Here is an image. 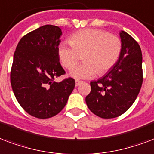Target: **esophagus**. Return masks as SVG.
Wrapping results in <instances>:
<instances>
[{
	"instance_id": "1",
	"label": "esophagus",
	"mask_w": 154,
	"mask_h": 154,
	"mask_svg": "<svg viewBox=\"0 0 154 154\" xmlns=\"http://www.w3.org/2000/svg\"><path fill=\"white\" fill-rule=\"evenodd\" d=\"M81 83H82V81H78V80H77V81H76V82H75V85H76V86H78V85H79Z\"/></svg>"
}]
</instances>
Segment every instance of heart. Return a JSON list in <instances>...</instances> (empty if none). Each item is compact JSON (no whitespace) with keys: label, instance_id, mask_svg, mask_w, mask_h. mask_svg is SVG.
I'll return each mask as SVG.
<instances>
[{"label":"heart","instance_id":"1","mask_svg":"<svg viewBox=\"0 0 154 154\" xmlns=\"http://www.w3.org/2000/svg\"><path fill=\"white\" fill-rule=\"evenodd\" d=\"M69 42H63L58 47L59 60L64 68L72 69L84 54L82 60L85 63L69 72L75 79H90L98 73L105 74L116 65L122 51L120 38L99 29L77 31Z\"/></svg>","mask_w":154,"mask_h":154}]
</instances>
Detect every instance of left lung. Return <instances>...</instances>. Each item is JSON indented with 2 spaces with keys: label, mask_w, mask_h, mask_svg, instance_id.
Returning <instances> with one entry per match:
<instances>
[{
  "label": "left lung",
  "mask_w": 154,
  "mask_h": 154,
  "mask_svg": "<svg viewBox=\"0 0 154 154\" xmlns=\"http://www.w3.org/2000/svg\"><path fill=\"white\" fill-rule=\"evenodd\" d=\"M122 51L112 69L98 81L90 82L85 102L93 113L111 119L126 112L137 98L143 82L142 53L137 42L119 31Z\"/></svg>",
  "instance_id": "1"
}]
</instances>
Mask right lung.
<instances>
[{"label": "right lung", "mask_w": 154, "mask_h": 154, "mask_svg": "<svg viewBox=\"0 0 154 154\" xmlns=\"http://www.w3.org/2000/svg\"><path fill=\"white\" fill-rule=\"evenodd\" d=\"M61 35L58 26H43L23 36L14 55L10 74L14 94L22 108L38 119L60 113L75 87L71 77L54 81L65 73L58 57Z\"/></svg>", "instance_id": "add662e5"}]
</instances>
